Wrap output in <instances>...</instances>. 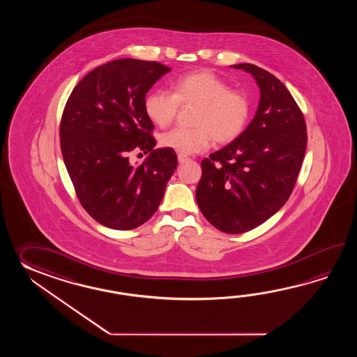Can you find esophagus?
I'll use <instances>...</instances> for the list:
<instances>
[{"label":"esophagus","instance_id":"obj_1","mask_svg":"<svg viewBox=\"0 0 357 357\" xmlns=\"http://www.w3.org/2000/svg\"><path fill=\"white\" fill-rule=\"evenodd\" d=\"M177 160H178V162L180 163H186V162H189L190 158L188 157V155H183V154H178L177 155Z\"/></svg>","mask_w":357,"mask_h":357}]
</instances>
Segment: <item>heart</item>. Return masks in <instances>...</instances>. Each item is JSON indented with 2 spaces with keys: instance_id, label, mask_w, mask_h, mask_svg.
Returning a JSON list of instances; mask_svg holds the SVG:
<instances>
[{
  "instance_id": "1",
  "label": "heart",
  "mask_w": 357,
  "mask_h": 357,
  "mask_svg": "<svg viewBox=\"0 0 357 357\" xmlns=\"http://www.w3.org/2000/svg\"><path fill=\"white\" fill-rule=\"evenodd\" d=\"M172 91H153L145 97L146 116L160 128L175 120L180 105L197 106L192 123L197 128H175L162 134V146L180 154L204 152L213 137L229 143L243 134L250 117V100L243 91L229 89L225 80L208 70L177 77Z\"/></svg>"
}]
</instances>
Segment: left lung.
<instances>
[{"label": "left lung", "instance_id": "8db88e82", "mask_svg": "<svg viewBox=\"0 0 357 357\" xmlns=\"http://www.w3.org/2000/svg\"><path fill=\"white\" fill-rule=\"evenodd\" d=\"M260 89L255 117L243 134L202 160L199 209L226 234H243L278 212L294 190L307 135L301 109L273 74L251 63L232 65Z\"/></svg>", "mask_w": 357, "mask_h": 357}]
</instances>
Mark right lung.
I'll list each match as a JSON object with an SVG mask.
<instances>
[{
    "label": "right lung",
    "mask_w": 357,
    "mask_h": 357,
    "mask_svg": "<svg viewBox=\"0 0 357 357\" xmlns=\"http://www.w3.org/2000/svg\"><path fill=\"white\" fill-rule=\"evenodd\" d=\"M171 71L155 61L120 59L84 76L68 97L60 125L61 152L80 204L112 229H134L157 212L177 155L154 149L145 94ZM134 150L149 152L139 167Z\"/></svg>",
    "instance_id": "obj_1"
}]
</instances>
